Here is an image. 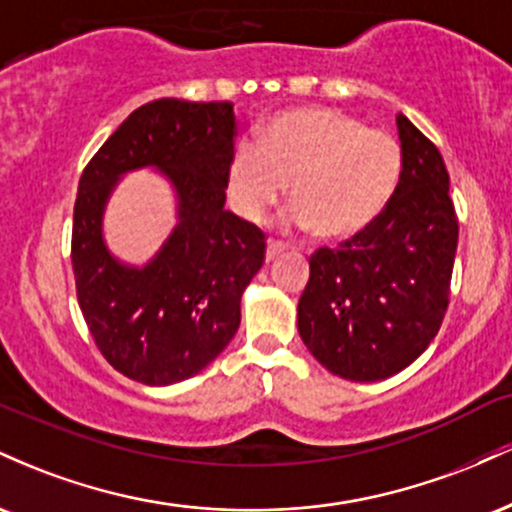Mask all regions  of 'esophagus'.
Listing matches in <instances>:
<instances>
[{
	"mask_svg": "<svg viewBox=\"0 0 512 512\" xmlns=\"http://www.w3.org/2000/svg\"><path fill=\"white\" fill-rule=\"evenodd\" d=\"M286 245L279 243V240H267V252H264V257H267V262H272L276 255H281L284 252Z\"/></svg>",
	"mask_w": 512,
	"mask_h": 512,
	"instance_id": "esophagus-1",
	"label": "esophagus"
}]
</instances>
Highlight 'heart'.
I'll list each match as a JSON object with an SVG mask.
<instances>
[{
    "mask_svg": "<svg viewBox=\"0 0 512 512\" xmlns=\"http://www.w3.org/2000/svg\"><path fill=\"white\" fill-rule=\"evenodd\" d=\"M399 175L402 146L390 132L334 108H291L262 127L260 144L236 146L228 197L243 219L260 221L289 182V226L349 240L383 214Z\"/></svg>",
    "mask_w": 512,
    "mask_h": 512,
    "instance_id": "1",
    "label": "heart"
}]
</instances>
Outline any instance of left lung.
I'll use <instances>...</instances> for the list:
<instances>
[{
	"instance_id": "obj_1",
	"label": "left lung",
	"mask_w": 512,
	"mask_h": 512,
	"mask_svg": "<svg viewBox=\"0 0 512 512\" xmlns=\"http://www.w3.org/2000/svg\"><path fill=\"white\" fill-rule=\"evenodd\" d=\"M402 175L383 214L339 250L310 257L298 334L330 373L375 383L414 363L448 310L457 250L443 156L402 113Z\"/></svg>"
}]
</instances>
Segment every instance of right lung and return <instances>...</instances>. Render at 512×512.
I'll return each instance as SVG.
<instances>
[{"mask_svg": "<svg viewBox=\"0 0 512 512\" xmlns=\"http://www.w3.org/2000/svg\"><path fill=\"white\" fill-rule=\"evenodd\" d=\"M233 103L161 98L134 110L88 161L72 226L76 298L105 361L144 385L204 370L236 337L240 296L264 262V233L223 209ZM154 167L176 192L167 243L137 268L109 252L102 216L116 182Z\"/></svg>", "mask_w": 512, "mask_h": 512, "instance_id": "add662e5", "label": "right lung"}]
</instances>
